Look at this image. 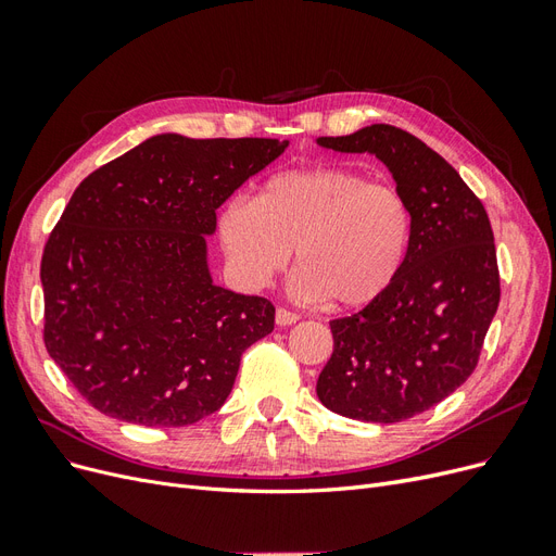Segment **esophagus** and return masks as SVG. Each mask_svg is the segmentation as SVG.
<instances>
[{"label":"esophagus","instance_id":"1","mask_svg":"<svg viewBox=\"0 0 556 556\" xmlns=\"http://www.w3.org/2000/svg\"><path fill=\"white\" fill-rule=\"evenodd\" d=\"M294 323H299V313L288 311V308H276V325L278 327H290Z\"/></svg>","mask_w":556,"mask_h":556}]
</instances>
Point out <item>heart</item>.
<instances>
[{
  "label": "heart",
  "instance_id": "b5f03b06",
  "mask_svg": "<svg viewBox=\"0 0 556 556\" xmlns=\"http://www.w3.org/2000/svg\"><path fill=\"white\" fill-rule=\"evenodd\" d=\"M233 278L262 290L296 252L290 290L339 308L374 304L396 282L413 241V211L394 185L327 166L268 178L257 199L233 197L217 215Z\"/></svg>",
  "mask_w": 556,
  "mask_h": 556
}]
</instances>
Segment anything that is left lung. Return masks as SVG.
<instances>
[{
  "label": "left lung",
  "mask_w": 556,
  "mask_h": 556,
  "mask_svg": "<svg viewBox=\"0 0 556 556\" xmlns=\"http://www.w3.org/2000/svg\"><path fill=\"white\" fill-rule=\"evenodd\" d=\"M317 143L376 155L413 211V241L396 282L359 313L329 323L333 352L317 396L343 417L403 422L476 371L501 299L490 217L435 150L399 127L371 125Z\"/></svg>",
  "instance_id": "8db88e82"
}]
</instances>
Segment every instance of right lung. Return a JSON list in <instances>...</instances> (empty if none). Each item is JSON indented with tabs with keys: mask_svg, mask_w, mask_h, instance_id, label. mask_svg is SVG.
Instances as JSON below:
<instances>
[{
	"mask_svg": "<svg viewBox=\"0 0 556 556\" xmlns=\"http://www.w3.org/2000/svg\"><path fill=\"white\" fill-rule=\"evenodd\" d=\"M285 148L157 134L78 185L41 257L43 343L99 413L188 427L227 401L276 308L213 282L206 237Z\"/></svg>",
	"mask_w": 556,
	"mask_h": 556,
	"instance_id": "right-lung-1",
	"label": "right lung"
}]
</instances>
